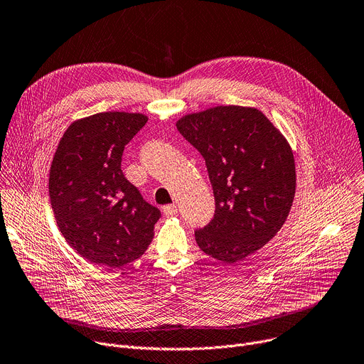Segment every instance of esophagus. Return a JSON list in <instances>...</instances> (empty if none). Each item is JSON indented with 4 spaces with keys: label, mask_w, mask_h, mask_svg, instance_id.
<instances>
[{
    "label": "esophagus",
    "mask_w": 364,
    "mask_h": 364,
    "mask_svg": "<svg viewBox=\"0 0 364 364\" xmlns=\"http://www.w3.org/2000/svg\"><path fill=\"white\" fill-rule=\"evenodd\" d=\"M162 210H164L165 215L171 216V215H176V213H177V206H176V205H166V206L162 208Z\"/></svg>",
    "instance_id": "34e87169"
}]
</instances>
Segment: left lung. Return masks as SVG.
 Masks as SVG:
<instances>
[{
    "instance_id": "8db88e82",
    "label": "left lung",
    "mask_w": 364,
    "mask_h": 364,
    "mask_svg": "<svg viewBox=\"0 0 364 364\" xmlns=\"http://www.w3.org/2000/svg\"><path fill=\"white\" fill-rule=\"evenodd\" d=\"M203 156L215 198L212 221L195 231L209 256L234 263L271 241L296 195L293 151L256 108L215 107L177 121Z\"/></svg>"
}]
</instances>
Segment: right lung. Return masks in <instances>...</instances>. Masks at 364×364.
<instances>
[{"label":"right lung","mask_w":364,"mask_h":364,"mask_svg":"<svg viewBox=\"0 0 364 364\" xmlns=\"http://www.w3.org/2000/svg\"><path fill=\"white\" fill-rule=\"evenodd\" d=\"M148 117L100 112L63 134L50 171V198L67 243L86 260L119 268L149 247L161 210L123 174L126 144Z\"/></svg>","instance_id":"1"}]
</instances>
